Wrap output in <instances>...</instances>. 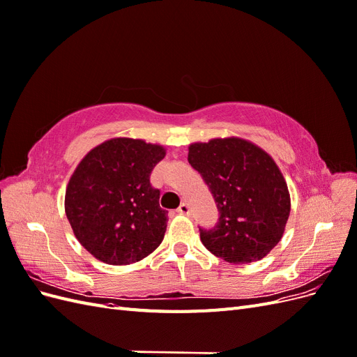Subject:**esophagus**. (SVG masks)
I'll list each match as a JSON object with an SVG mask.
<instances>
[{
  "instance_id": "34e87169",
  "label": "esophagus",
  "mask_w": 357,
  "mask_h": 357,
  "mask_svg": "<svg viewBox=\"0 0 357 357\" xmlns=\"http://www.w3.org/2000/svg\"><path fill=\"white\" fill-rule=\"evenodd\" d=\"M177 211H178L180 214L190 215V207H189V204H188V202H183V204H180V207L177 208Z\"/></svg>"
}]
</instances>
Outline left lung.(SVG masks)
<instances>
[{"label":"left lung","mask_w":357,"mask_h":357,"mask_svg":"<svg viewBox=\"0 0 357 357\" xmlns=\"http://www.w3.org/2000/svg\"><path fill=\"white\" fill-rule=\"evenodd\" d=\"M188 160L219 210L214 228H199L202 244L229 264L261 261L282 240L290 214L287 185L274 159L229 137L190 144Z\"/></svg>","instance_id":"left-lung-1"}]
</instances>
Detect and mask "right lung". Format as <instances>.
<instances>
[{"label": "right lung", "mask_w": 357, "mask_h": 357, "mask_svg": "<svg viewBox=\"0 0 357 357\" xmlns=\"http://www.w3.org/2000/svg\"><path fill=\"white\" fill-rule=\"evenodd\" d=\"M165 149L143 139L112 138L86 155L66 192V214L79 243L109 265H129L164 240L168 211L150 174Z\"/></svg>", "instance_id": "add662e5"}]
</instances>
